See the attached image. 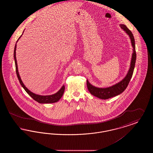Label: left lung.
Listing matches in <instances>:
<instances>
[{
    "instance_id": "obj_1",
    "label": "left lung",
    "mask_w": 153,
    "mask_h": 153,
    "mask_svg": "<svg viewBox=\"0 0 153 153\" xmlns=\"http://www.w3.org/2000/svg\"><path fill=\"white\" fill-rule=\"evenodd\" d=\"M119 26L128 36L131 41V46L132 47V53L131 56L130 65L127 73L123 79L120 80L119 82H117V84L108 87H96L92 85L88 81V80H87L88 89L91 93V94L100 99H108L109 98L115 97L122 94L128 86L134 72V69L135 68L137 58L135 39L131 31L126 27V25L123 24H120Z\"/></svg>"
}]
</instances>
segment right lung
Returning <instances> with one entry per match:
<instances>
[{
	"label": "right lung",
	"instance_id": "right-lung-1",
	"mask_svg": "<svg viewBox=\"0 0 153 153\" xmlns=\"http://www.w3.org/2000/svg\"><path fill=\"white\" fill-rule=\"evenodd\" d=\"M24 31H25V30H24ZM24 31H23L22 35L19 36V38H18V39L17 40V41L16 42L15 46L14 51V58L15 64V68H16V73L18 79L21 85H22L23 88L25 90V91L36 102L39 103H41V104H49V103L56 102L59 100V99L61 98V97L64 94V92L65 91V85H63L62 86V87L59 89V90L58 91V92H57L56 93H55L54 94L51 95H38V94H34V93L32 92L31 91H30L29 89L25 85V84H23L22 79L21 78V76L19 75V71H18L17 61H16V44L18 42L19 39L21 38V37L22 36V35L24 33Z\"/></svg>",
	"mask_w": 153,
	"mask_h": 153
}]
</instances>
